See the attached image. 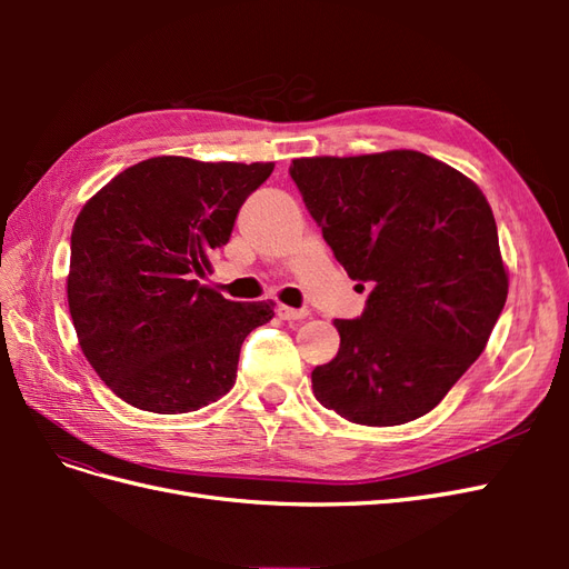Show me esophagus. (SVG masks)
<instances>
[{
    "mask_svg": "<svg viewBox=\"0 0 569 569\" xmlns=\"http://www.w3.org/2000/svg\"><path fill=\"white\" fill-rule=\"evenodd\" d=\"M278 316H280L282 320H303V318H308V308L278 306Z\"/></svg>",
    "mask_w": 569,
    "mask_h": 569,
    "instance_id": "esophagus-1",
    "label": "esophagus"
}]
</instances>
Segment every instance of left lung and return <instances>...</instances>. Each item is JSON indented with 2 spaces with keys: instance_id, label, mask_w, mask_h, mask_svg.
<instances>
[{
  "instance_id": "8db88e82",
  "label": "left lung",
  "mask_w": 569,
  "mask_h": 569,
  "mask_svg": "<svg viewBox=\"0 0 569 569\" xmlns=\"http://www.w3.org/2000/svg\"><path fill=\"white\" fill-rule=\"evenodd\" d=\"M308 213L366 311L335 320L316 399L356 425H403L432 410L485 351L508 297L496 220L481 189L412 149L295 159ZM363 287V284H358Z\"/></svg>"
}]
</instances>
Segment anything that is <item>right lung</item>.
Listing matches in <instances>:
<instances>
[{"instance_id": "1", "label": "right lung", "mask_w": 569, "mask_h": 569, "mask_svg": "<svg viewBox=\"0 0 569 569\" xmlns=\"http://www.w3.org/2000/svg\"><path fill=\"white\" fill-rule=\"evenodd\" d=\"M272 168L153 157L82 206L68 311L84 358L118 399L178 416L232 389L242 341L272 320L274 303L228 301L199 278Z\"/></svg>"}]
</instances>
